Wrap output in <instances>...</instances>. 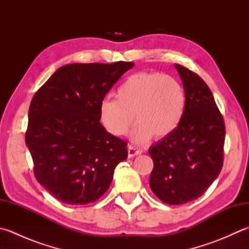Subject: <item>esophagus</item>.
<instances>
[{
    "label": "esophagus",
    "mask_w": 249,
    "mask_h": 249,
    "mask_svg": "<svg viewBox=\"0 0 249 249\" xmlns=\"http://www.w3.org/2000/svg\"><path fill=\"white\" fill-rule=\"evenodd\" d=\"M141 153H142V151H141V149H138V148L133 147L132 145H129V146H128V155H129L130 158L137 156V155H140Z\"/></svg>",
    "instance_id": "34e87169"
}]
</instances>
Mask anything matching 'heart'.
Here are the masks:
<instances>
[{"label": "heart", "mask_w": 249, "mask_h": 249, "mask_svg": "<svg viewBox=\"0 0 249 249\" xmlns=\"http://www.w3.org/2000/svg\"><path fill=\"white\" fill-rule=\"evenodd\" d=\"M186 95L176 78L160 72L131 74L116 91V100H104L100 118L115 137L125 134L135 125L131 138L137 143L169 137L181 124Z\"/></svg>", "instance_id": "1"}]
</instances>
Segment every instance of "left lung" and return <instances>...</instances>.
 Wrapping results in <instances>:
<instances>
[{
	"label": "left lung",
	"instance_id": "obj_1",
	"mask_svg": "<svg viewBox=\"0 0 249 249\" xmlns=\"http://www.w3.org/2000/svg\"><path fill=\"white\" fill-rule=\"evenodd\" d=\"M186 106L181 124L149 148L153 193L163 203L181 205L200 197L223 165L226 125L212 91L197 73L175 64Z\"/></svg>",
	"mask_w": 249,
	"mask_h": 249
}]
</instances>
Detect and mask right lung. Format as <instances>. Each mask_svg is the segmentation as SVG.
Returning <instances> with one entry per match:
<instances>
[{"label": "right lung", "instance_id": "obj_1", "mask_svg": "<svg viewBox=\"0 0 249 249\" xmlns=\"http://www.w3.org/2000/svg\"><path fill=\"white\" fill-rule=\"evenodd\" d=\"M132 62L69 64L32 98L26 144L36 179L56 199L87 205L108 190L126 143L100 123V105Z\"/></svg>", "mask_w": 249, "mask_h": 249}]
</instances>
